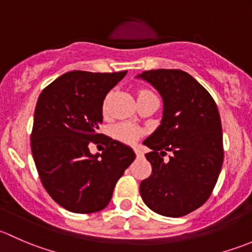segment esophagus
<instances>
[{
	"instance_id": "obj_1",
	"label": "esophagus",
	"mask_w": 252,
	"mask_h": 252,
	"mask_svg": "<svg viewBox=\"0 0 252 252\" xmlns=\"http://www.w3.org/2000/svg\"><path fill=\"white\" fill-rule=\"evenodd\" d=\"M134 151H135V154L138 155V156H142V150L140 149V147H135V149H134Z\"/></svg>"
}]
</instances>
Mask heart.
<instances>
[{"instance_id":"obj_1","label":"heart","mask_w":252,"mask_h":252,"mask_svg":"<svg viewBox=\"0 0 252 252\" xmlns=\"http://www.w3.org/2000/svg\"><path fill=\"white\" fill-rule=\"evenodd\" d=\"M146 93H149V91H140L139 96ZM112 133H113V136L117 140L124 142V144H134L144 134V130L136 124L123 122V123L114 126Z\"/></svg>"}]
</instances>
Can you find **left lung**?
I'll return each mask as SVG.
<instances>
[{
    "mask_svg": "<svg viewBox=\"0 0 252 252\" xmlns=\"http://www.w3.org/2000/svg\"><path fill=\"white\" fill-rule=\"evenodd\" d=\"M136 78L151 84L163 100L158 128L144 141L152 173L140 184L150 210L182 217L207 201L223 164L220 112L212 96L187 72L146 70ZM167 151L174 154L167 162Z\"/></svg>",
    "mask_w": 252,
    "mask_h": 252,
    "instance_id": "left-lung-1",
    "label": "left lung"
}]
</instances>
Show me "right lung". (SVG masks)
I'll use <instances>...</instances> for the list:
<instances>
[{"instance_id":"obj_1","label":"right lung","mask_w":252,"mask_h":252,"mask_svg":"<svg viewBox=\"0 0 252 252\" xmlns=\"http://www.w3.org/2000/svg\"><path fill=\"white\" fill-rule=\"evenodd\" d=\"M126 74L73 70L52 81L37 98L30 136L35 166L50 196L70 212L103 210L135 159L130 147L98 133L103 100ZM91 143L106 147L93 155Z\"/></svg>"}]
</instances>
